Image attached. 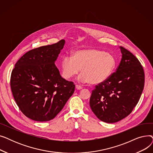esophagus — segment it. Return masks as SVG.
Returning a JSON list of instances; mask_svg holds the SVG:
<instances>
[{"label": "esophagus", "instance_id": "34e87169", "mask_svg": "<svg viewBox=\"0 0 153 153\" xmlns=\"http://www.w3.org/2000/svg\"><path fill=\"white\" fill-rule=\"evenodd\" d=\"M76 89H77V90H81L82 88V87H81L80 85H76Z\"/></svg>", "mask_w": 153, "mask_h": 153}]
</instances>
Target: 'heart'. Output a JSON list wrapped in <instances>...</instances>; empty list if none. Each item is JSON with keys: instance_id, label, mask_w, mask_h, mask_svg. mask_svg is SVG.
<instances>
[{"instance_id": "obj_1", "label": "heart", "mask_w": 153, "mask_h": 153, "mask_svg": "<svg viewBox=\"0 0 153 153\" xmlns=\"http://www.w3.org/2000/svg\"><path fill=\"white\" fill-rule=\"evenodd\" d=\"M115 56L104 51L89 48L73 52L72 57L65 55L61 61V73L68 80L76 75L79 82L99 84L105 81L113 72L116 66Z\"/></svg>"}]
</instances>
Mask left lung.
I'll list each match as a JSON object with an SVG mask.
<instances>
[{
	"mask_svg": "<svg viewBox=\"0 0 153 153\" xmlns=\"http://www.w3.org/2000/svg\"><path fill=\"white\" fill-rule=\"evenodd\" d=\"M120 49L122 60L117 71L95 86L89 102L96 117L108 123L117 122L131 114L144 85V70L139 60L123 47Z\"/></svg>",
	"mask_w": 153,
	"mask_h": 153,
	"instance_id": "obj_1",
	"label": "left lung"
}]
</instances>
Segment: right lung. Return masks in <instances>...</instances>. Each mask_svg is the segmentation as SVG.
Segmentation results:
<instances>
[{"label": "right lung", "mask_w": 153, "mask_h": 153, "mask_svg": "<svg viewBox=\"0 0 153 153\" xmlns=\"http://www.w3.org/2000/svg\"><path fill=\"white\" fill-rule=\"evenodd\" d=\"M64 44L62 39L28 51L12 72L14 99L22 113L35 121L53 119L74 92L75 85L63 79L55 65Z\"/></svg>", "instance_id": "1"}]
</instances>
